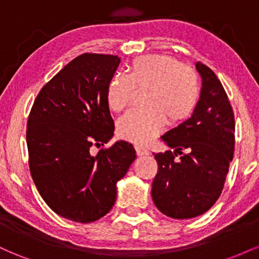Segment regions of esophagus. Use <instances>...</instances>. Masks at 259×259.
Wrapping results in <instances>:
<instances>
[{"label": "esophagus", "mask_w": 259, "mask_h": 259, "mask_svg": "<svg viewBox=\"0 0 259 259\" xmlns=\"http://www.w3.org/2000/svg\"><path fill=\"white\" fill-rule=\"evenodd\" d=\"M135 151H136V154L138 156H146V154H148L150 152H148V150H146V148L139 146V145H136L135 146Z\"/></svg>", "instance_id": "34e87169"}]
</instances>
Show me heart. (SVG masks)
Segmentation results:
<instances>
[{
    "label": "heart",
    "mask_w": 259,
    "mask_h": 259,
    "mask_svg": "<svg viewBox=\"0 0 259 259\" xmlns=\"http://www.w3.org/2000/svg\"><path fill=\"white\" fill-rule=\"evenodd\" d=\"M148 88L146 109H133L118 121L120 138L144 145L162 130L165 119L179 124L191 115L200 99V78L192 68L165 55L133 59L127 73L115 74L107 84L106 99L114 112L132 102L134 89Z\"/></svg>",
    "instance_id": "heart-1"
}]
</instances>
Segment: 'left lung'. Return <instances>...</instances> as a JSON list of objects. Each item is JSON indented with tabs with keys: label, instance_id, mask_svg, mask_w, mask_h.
Listing matches in <instances>:
<instances>
[{
	"label": "left lung",
	"instance_id": "8db88e82",
	"mask_svg": "<svg viewBox=\"0 0 259 259\" xmlns=\"http://www.w3.org/2000/svg\"><path fill=\"white\" fill-rule=\"evenodd\" d=\"M196 69L202 78L197 106L191 118L162 136L174 152L154 154L153 203L174 219L195 218L215 203L235 150V118L227 92L206 64L197 62Z\"/></svg>",
	"mask_w": 259,
	"mask_h": 259
}]
</instances>
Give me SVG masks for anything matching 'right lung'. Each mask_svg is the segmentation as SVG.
<instances>
[{
	"instance_id": "obj_1",
	"label": "right lung",
	"mask_w": 259,
	"mask_h": 259,
	"mask_svg": "<svg viewBox=\"0 0 259 259\" xmlns=\"http://www.w3.org/2000/svg\"><path fill=\"white\" fill-rule=\"evenodd\" d=\"M118 56L82 53L41 89L26 124L29 168L38 194L55 213L91 223L114 206L117 183L136 154L133 145L112 139L114 123L106 99Z\"/></svg>"
}]
</instances>
